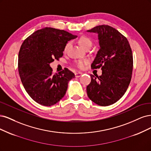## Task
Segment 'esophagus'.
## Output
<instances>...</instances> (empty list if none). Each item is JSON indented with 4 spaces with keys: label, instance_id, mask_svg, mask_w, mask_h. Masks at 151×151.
I'll use <instances>...</instances> for the list:
<instances>
[{
    "label": "esophagus",
    "instance_id": "1",
    "mask_svg": "<svg viewBox=\"0 0 151 151\" xmlns=\"http://www.w3.org/2000/svg\"><path fill=\"white\" fill-rule=\"evenodd\" d=\"M75 75L76 77H80L82 75V73L81 72H76Z\"/></svg>",
    "mask_w": 151,
    "mask_h": 151
}]
</instances>
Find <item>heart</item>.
<instances>
[{
    "instance_id": "obj_1",
    "label": "heart",
    "mask_w": 151,
    "mask_h": 151,
    "mask_svg": "<svg viewBox=\"0 0 151 151\" xmlns=\"http://www.w3.org/2000/svg\"><path fill=\"white\" fill-rule=\"evenodd\" d=\"M78 43L79 45L84 49H86L88 47H90L92 45V41L91 39L87 36H81L79 37L78 39ZM71 42H67L66 43V45L64 46V49H63V51L64 52H67L68 50L70 49V47L71 46ZM88 61L86 60H78L75 61V65L76 66L79 68L80 69L84 68L86 65L88 64Z\"/></svg>"
}]
</instances>
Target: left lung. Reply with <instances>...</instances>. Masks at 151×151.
Masks as SVG:
<instances>
[{"label":"left lung","mask_w":151,"mask_h":151,"mask_svg":"<svg viewBox=\"0 0 151 151\" xmlns=\"http://www.w3.org/2000/svg\"><path fill=\"white\" fill-rule=\"evenodd\" d=\"M87 31L99 35L100 48L91 68L102 70L101 76L90 75L87 95L97 105H110L122 98L130 84L133 70L132 50L127 39L110 26H98Z\"/></svg>","instance_id":"8db88e82"}]
</instances>
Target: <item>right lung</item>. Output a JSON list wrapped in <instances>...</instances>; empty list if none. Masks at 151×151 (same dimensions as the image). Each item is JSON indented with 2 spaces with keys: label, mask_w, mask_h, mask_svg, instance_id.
<instances>
[{
  "label": "right lung",
  "mask_w": 151,
  "mask_h": 151,
  "mask_svg": "<svg viewBox=\"0 0 151 151\" xmlns=\"http://www.w3.org/2000/svg\"><path fill=\"white\" fill-rule=\"evenodd\" d=\"M75 37L66 31L45 27L22 44L18 58L19 76L28 95L39 104L51 106L65 96L75 74L68 68L54 73L50 64L59 60L66 43Z\"/></svg>",
  "instance_id": "add662e5"
}]
</instances>
